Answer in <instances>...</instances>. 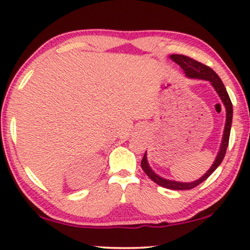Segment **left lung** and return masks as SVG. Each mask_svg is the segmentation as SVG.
Returning <instances> with one entry per match:
<instances>
[{
	"mask_svg": "<svg viewBox=\"0 0 250 250\" xmlns=\"http://www.w3.org/2000/svg\"><path fill=\"white\" fill-rule=\"evenodd\" d=\"M169 57L173 62H176L177 65H180L181 68L183 69L186 77L210 82L212 86H213V88L215 89V92L218 93L219 98H220V100L222 101L223 105H225L226 113H227L226 125H225V130H223V137L220 145V150H219L217 157H215V161L213 164H212L210 169H208L202 177H200L199 180L191 182V183H183V182L166 180V178L161 177L159 175L156 174L154 170L151 169L150 166H149L148 161H147V151L145 152L143 161H141V168H143L144 172L147 174V176L150 178L151 181H154L156 184L161 185L163 188H166L169 189H178V191H180V189L194 188L195 186L206 181L207 178L210 176V175L218 168V166L222 163L227 151V147H228L229 145L230 130H231V122H232V103L230 101L228 92H227L221 78L217 75V73H215L213 69L184 55H170Z\"/></svg>",
	"mask_w": 250,
	"mask_h": 250,
	"instance_id": "left-lung-1",
	"label": "left lung"
}]
</instances>
